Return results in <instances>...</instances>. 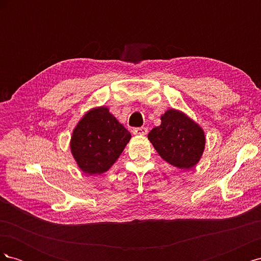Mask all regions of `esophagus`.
I'll list each match as a JSON object with an SVG mask.
<instances>
[{"label": "esophagus", "mask_w": 261, "mask_h": 261, "mask_svg": "<svg viewBox=\"0 0 261 261\" xmlns=\"http://www.w3.org/2000/svg\"><path fill=\"white\" fill-rule=\"evenodd\" d=\"M147 133H148L147 127H136L133 129L134 135H137V136H145L147 135Z\"/></svg>", "instance_id": "obj_1"}]
</instances>
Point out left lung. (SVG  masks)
Here are the masks:
<instances>
[{"label": "left lung", "instance_id": "1", "mask_svg": "<svg viewBox=\"0 0 261 261\" xmlns=\"http://www.w3.org/2000/svg\"><path fill=\"white\" fill-rule=\"evenodd\" d=\"M148 139L163 160L187 170L199 162L206 145L200 126L174 109L161 115V125L150 130Z\"/></svg>", "mask_w": 261, "mask_h": 261}]
</instances>
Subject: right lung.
<instances>
[{
    "label": "right lung",
    "instance_id": "add662e5",
    "mask_svg": "<svg viewBox=\"0 0 261 261\" xmlns=\"http://www.w3.org/2000/svg\"><path fill=\"white\" fill-rule=\"evenodd\" d=\"M130 137V133L107 107L94 108L74 128L70 151L86 174H102L118 159Z\"/></svg>",
    "mask_w": 261,
    "mask_h": 261
}]
</instances>
